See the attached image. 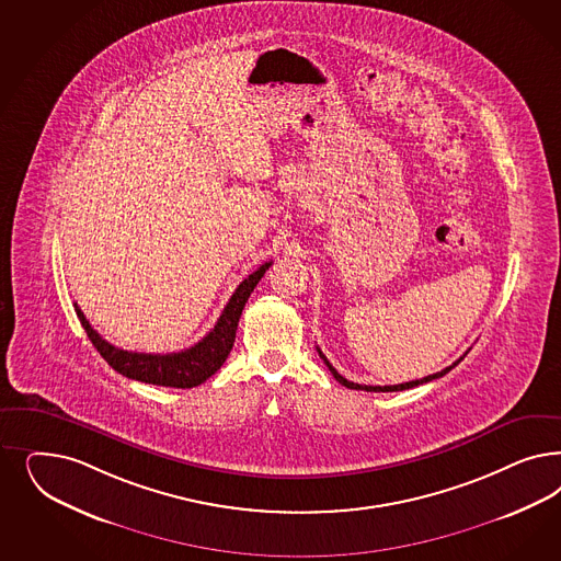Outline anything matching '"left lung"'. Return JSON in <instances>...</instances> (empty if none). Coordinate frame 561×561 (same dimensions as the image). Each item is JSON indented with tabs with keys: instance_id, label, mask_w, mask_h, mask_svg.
<instances>
[{
	"instance_id": "8db88e82",
	"label": "left lung",
	"mask_w": 561,
	"mask_h": 561,
	"mask_svg": "<svg viewBox=\"0 0 561 561\" xmlns=\"http://www.w3.org/2000/svg\"><path fill=\"white\" fill-rule=\"evenodd\" d=\"M318 353H320V357L324 359L325 365H328V369H330V374L336 378V381H341L343 386H346V388H351V390H365V392H400V390H409V388H415V386H419V383H427V381L437 380V378H442V376H446L450 369H453L454 365H458V362L462 359H458V362L453 363L450 367H446V369H442V371H437V374H432V376H427V378H421V380H413V381H404V383H397V386H363V383H355V381H348L346 378H343L332 365H330V362L325 359L324 353L318 348Z\"/></svg>"
}]
</instances>
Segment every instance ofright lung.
Listing matches in <instances>:
<instances>
[{
    "label": "right lung",
    "mask_w": 561,
    "mask_h": 561,
    "mask_svg": "<svg viewBox=\"0 0 561 561\" xmlns=\"http://www.w3.org/2000/svg\"><path fill=\"white\" fill-rule=\"evenodd\" d=\"M272 262L262 264L257 271H253L231 295L227 308L222 309L215 328L199 341V343L183 348L180 353H167V355H152V353H131L117 348L107 343L87 320L78 304H73L76 313L80 318V324L87 330L94 348L101 353V357L122 376L129 380L145 381L154 386H169V388H194L210 376H215L220 365L229 357L233 343H236L237 324L241 318V311L245 308L252 290L264 276V272L271 268Z\"/></svg>",
    "instance_id": "right-lung-1"
}]
</instances>
